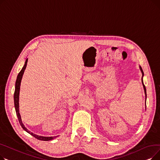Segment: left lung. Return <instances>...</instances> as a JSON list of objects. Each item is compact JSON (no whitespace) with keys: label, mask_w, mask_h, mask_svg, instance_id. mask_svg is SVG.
Masks as SVG:
<instances>
[{"label":"left lung","mask_w":160,"mask_h":160,"mask_svg":"<svg viewBox=\"0 0 160 160\" xmlns=\"http://www.w3.org/2000/svg\"><path fill=\"white\" fill-rule=\"evenodd\" d=\"M140 69H141V72H142V78H141V81H142V86H143V88H144V90H145V97H146V98H147V92H146V88H145V85H144V83H143V81H142V77H143V75H144V72H143V71H142V68H141V67L140 66Z\"/></svg>","instance_id":"1"}]
</instances>
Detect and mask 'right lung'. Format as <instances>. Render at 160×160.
Wrapping results in <instances>:
<instances>
[{
  "mask_svg": "<svg viewBox=\"0 0 160 160\" xmlns=\"http://www.w3.org/2000/svg\"><path fill=\"white\" fill-rule=\"evenodd\" d=\"M27 62H28V59L26 60V62H25L24 65L23 66L22 69H21V71L19 72V73L18 75V77H17V80L15 82V92H14V105H15V112H16V114L17 116L18 117V119L19 121V123L21 124V126L22 127V128L26 131L28 133H29L30 135L33 136L34 138H36V139H39V140H41V141H50L52 140L54 138H56L57 136H54V137H43V136H38L36 134L33 133L32 132H31L30 131H29L26 127H24V125L22 124V121H21V115L19 113V91H20V86H21V79L22 77L23 73L24 72L25 69H26V67L27 65Z\"/></svg>",
  "mask_w": 160,
  "mask_h": 160,
  "instance_id": "1",
  "label": "right lung"
}]
</instances>
